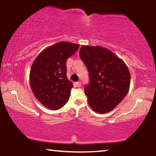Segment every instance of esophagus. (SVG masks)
Listing matches in <instances>:
<instances>
[{"instance_id":"1","label":"esophagus","mask_w":156,"mask_h":156,"mask_svg":"<svg viewBox=\"0 0 156 156\" xmlns=\"http://www.w3.org/2000/svg\"><path fill=\"white\" fill-rule=\"evenodd\" d=\"M75 84H76V87H81V82H76Z\"/></svg>"}]
</instances>
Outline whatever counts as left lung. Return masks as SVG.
Segmentation results:
<instances>
[{
	"mask_svg": "<svg viewBox=\"0 0 156 156\" xmlns=\"http://www.w3.org/2000/svg\"><path fill=\"white\" fill-rule=\"evenodd\" d=\"M80 58L89 72V83L84 87L89 106L105 113L113 110L128 93L131 76L123 60L100 46L83 45Z\"/></svg>",
	"mask_w": 156,
	"mask_h": 156,
	"instance_id": "8db88e82",
	"label": "left lung"
}]
</instances>
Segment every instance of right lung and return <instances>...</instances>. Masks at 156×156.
Here are the masks:
<instances>
[{
	"mask_svg": "<svg viewBox=\"0 0 156 156\" xmlns=\"http://www.w3.org/2000/svg\"><path fill=\"white\" fill-rule=\"evenodd\" d=\"M79 44L60 42L42 51L31 67L30 86L44 107L57 110L67 103L73 84L67 78L66 62Z\"/></svg>",
	"mask_w": 156,
	"mask_h": 156,
	"instance_id": "1",
	"label": "right lung"
}]
</instances>
